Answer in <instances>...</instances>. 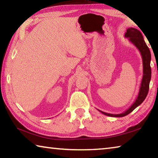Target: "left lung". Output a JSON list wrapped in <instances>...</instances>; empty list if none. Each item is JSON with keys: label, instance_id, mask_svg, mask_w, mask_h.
Returning <instances> with one entry per match:
<instances>
[{"label": "left lung", "instance_id": "1", "mask_svg": "<svg viewBox=\"0 0 158 158\" xmlns=\"http://www.w3.org/2000/svg\"><path fill=\"white\" fill-rule=\"evenodd\" d=\"M125 37L128 38L129 41L132 43L137 48L142 58L143 62V77L141 79V85L139 88V91L138 93V96L134 103L128 108L126 111L118 114H108L106 112L100 111L102 114L106 115V116L111 117H123L127 116V114L131 113L134 109H136L138 106H139L143 100H145L148 93L149 84L151 78V52L147 46L145 41L143 40V37L141 32L137 29L134 28H128L125 33Z\"/></svg>", "mask_w": 158, "mask_h": 158}]
</instances>
